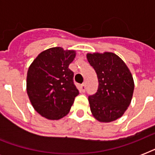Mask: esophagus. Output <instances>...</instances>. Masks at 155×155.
<instances>
[{
	"instance_id": "esophagus-1",
	"label": "esophagus",
	"mask_w": 155,
	"mask_h": 155,
	"mask_svg": "<svg viewBox=\"0 0 155 155\" xmlns=\"http://www.w3.org/2000/svg\"><path fill=\"white\" fill-rule=\"evenodd\" d=\"M80 90H81L83 92H85V90H86V85H85V84H83L80 85Z\"/></svg>"
}]
</instances>
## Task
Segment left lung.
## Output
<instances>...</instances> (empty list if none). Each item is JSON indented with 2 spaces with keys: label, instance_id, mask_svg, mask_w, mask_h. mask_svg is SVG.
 <instances>
[{
  "label": "left lung",
  "instance_id": "8db88e82",
  "mask_svg": "<svg viewBox=\"0 0 155 155\" xmlns=\"http://www.w3.org/2000/svg\"><path fill=\"white\" fill-rule=\"evenodd\" d=\"M87 58L98 78L96 94L88 97L92 116L100 122L122 117L131 103L134 82L125 62L112 52L87 53Z\"/></svg>",
  "mask_w": 155,
  "mask_h": 155
}]
</instances>
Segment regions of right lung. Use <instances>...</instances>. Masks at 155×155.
I'll return each instance as SVG.
<instances>
[{
    "label": "right lung",
    "mask_w": 155,
    "mask_h": 155,
    "mask_svg": "<svg viewBox=\"0 0 155 155\" xmlns=\"http://www.w3.org/2000/svg\"><path fill=\"white\" fill-rule=\"evenodd\" d=\"M76 52L52 47L41 52L29 67L26 91L30 101L40 115L59 120L68 115L79 91L74 73L69 69Z\"/></svg>",
    "instance_id": "add662e5"
}]
</instances>
